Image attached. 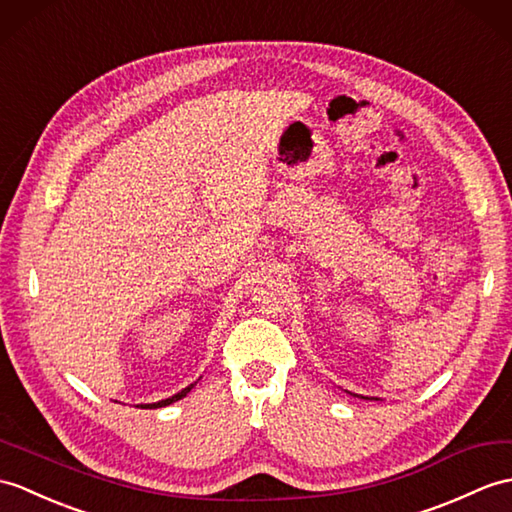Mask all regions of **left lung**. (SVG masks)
I'll list each match as a JSON object with an SVG mask.
<instances>
[{
    "instance_id": "1",
    "label": "left lung",
    "mask_w": 512,
    "mask_h": 512,
    "mask_svg": "<svg viewBox=\"0 0 512 512\" xmlns=\"http://www.w3.org/2000/svg\"><path fill=\"white\" fill-rule=\"evenodd\" d=\"M344 392H349V395H353V397H360V399H371V401H379L377 397H364V395H355V392H351V390H344Z\"/></svg>"
}]
</instances>
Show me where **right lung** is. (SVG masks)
<instances>
[{
	"mask_svg": "<svg viewBox=\"0 0 512 512\" xmlns=\"http://www.w3.org/2000/svg\"><path fill=\"white\" fill-rule=\"evenodd\" d=\"M194 386H196V382H194V384H189L187 388H183L181 392H176V395H172V397H168V399H161V401H154V403H139L137 408H141V410H152V408H163V406H170V403H174V401H178V399L187 397V392L192 390Z\"/></svg>",
	"mask_w": 512,
	"mask_h": 512,
	"instance_id": "add662e5",
	"label": "right lung"
}]
</instances>
